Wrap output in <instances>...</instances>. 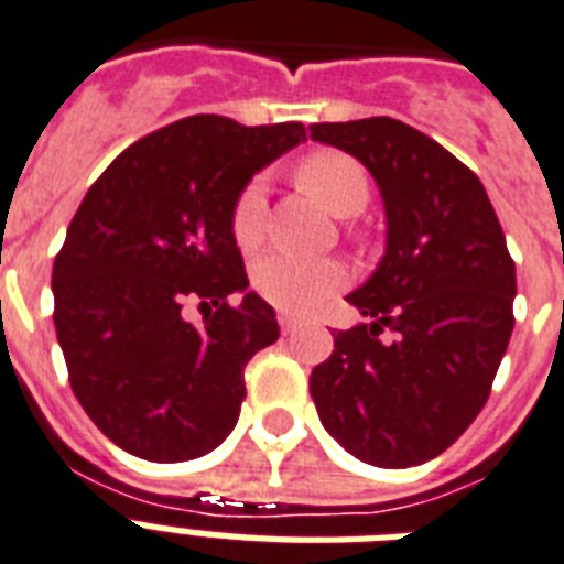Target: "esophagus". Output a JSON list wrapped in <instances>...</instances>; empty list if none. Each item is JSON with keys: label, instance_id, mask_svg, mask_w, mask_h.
<instances>
[{"label": "esophagus", "instance_id": "34e87169", "mask_svg": "<svg viewBox=\"0 0 564 564\" xmlns=\"http://www.w3.org/2000/svg\"><path fill=\"white\" fill-rule=\"evenodd\" d=\"M278 324H281L283 336H290V333H295V329L301 327V318H295V315L290 313H281L278 315Z\"/></svg>", "mask_w": 564, "mask_h": 564}]
</instances>
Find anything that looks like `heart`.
<instances>
[{"label": "heart", "mask_w": 564, "mask_h": 564, "mask_svg": "<svg viewBox=\"0 0 564 564\" xmlns=\"http://www.w3.org/2000/svg\"><path fill=\"white\" fill-rule=\"evenodd\" d=\"M297 185L313 194L338 217H354L370 199L368 171L354 155L338 150H318L304 155L295 167ZM267 235V191L260 182H249L231 210V237L237 249L254 251ZM251 283L263 301L286 313H313L347 283V272L336 260L295 258L272 251L251 272Z\"/></svg>", "instance_id": "b5f03b06"}]
</instances>
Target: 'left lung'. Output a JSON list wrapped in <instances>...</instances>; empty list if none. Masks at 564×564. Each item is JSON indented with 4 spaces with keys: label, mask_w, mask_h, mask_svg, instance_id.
Segmentation results:
<instances>
[{
    "label": "left lung",
    "mask_w": 564,
    "mask_h": 564,
    "mask_svg": "<svg viewBox=\"0 0 564 564\" xmlns=\"http://www.w3.org/2000/svg\"><path fill=\"white\" fill-rule=\"evenodd\" d=\"M377 178L388 249L347 301L310 393L324 429L365 464L402 469L446 452L480 414L512 333L516 263L480 178L397 118L313 123ZM389 336L386 337L384 333Z\"/></svg>",
    "instance_id": "8db88e82"
}]
</instances>
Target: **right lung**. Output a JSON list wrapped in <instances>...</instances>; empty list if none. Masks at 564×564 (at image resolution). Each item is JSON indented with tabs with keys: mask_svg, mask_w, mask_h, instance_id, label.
Returning <instances> with one entry per match:
<instances>
[{
	"mask_svg": "<svg viewBox=\"0 0 564 564\" xmlns=\"http://www.w3.org/2000/svg\"><path fill=\"white\" fill-rule=\"evenodd\" d=\"M306 139L304 123L191 116L123 150L95 178L57 251L54 327L91 423L144 460L208 455L235 429L242 370L281 329L231 237L254 171ZM199 303V325L184 306Z\"/></svg>",
	"mask_w": 564,
	"mask_h": 564,
	"instance_id": "1",
	"label": "right lung"
}]
</instances>
